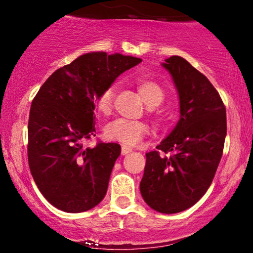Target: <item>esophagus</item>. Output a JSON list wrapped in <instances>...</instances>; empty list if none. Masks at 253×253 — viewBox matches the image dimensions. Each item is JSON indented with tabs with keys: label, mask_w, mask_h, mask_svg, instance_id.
<instances>
[{
	"label": "esophagus",
	"mask_w": 253,
	"mask_h": 253,
	"mask_svg": "<svg viewBox=\"0 0 253 253\" xmlns=\"http://www.w3.org/2000/svg\"><path fill=\"white\" fill-rule=\"evenodd\" d=\"M130 152H132V149H130V147L126 146V145H123V147H121V155L126 156V155H128V153H130Z\"/></svg>",
	"instance_id": "34e87169"
}]
</instances>
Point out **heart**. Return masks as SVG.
Here are the masks:
<instances>
[{
  "label": "heart",
  "instance_id": "obj_1",
  "mask_svg": "<svg viewBox=\"0 0 253 253\" xmlns=\"http://www.w3.org/2000/svg\"><path fill=\"white\" fill-rule=\"evenodd\" d=\"M138 91L144 102L149 107L159 106L164 100V90L155 81L141 80L138 82ZM114 98V88L110 86L103 90L98 95L96 100V107L102 114H109L113 107ZM152 117L158 124H163L165 117L161 112H152ZM149 133V126L143 121L127 120V119H115L110 121L104 128V134L107 139L118 141L128 146H134L143 140L145 135Z\"/></svg>",
  "mask_w": 253,
  "mask_h": 253
}]
</instances>
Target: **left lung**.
Returning <instances> with one entry per match:
<instances>
[{"label": "left lung", "mask_w": 253, "mask_h": 253, "mask_svg": "<svg viewBox=\"0 0 253 253\" xmlns=\"http://www.w3.org/2000/svg\"><path fill=\"white\" fill-rule=\"evenodd\" d=\"M179 97L178 123L146 153L140 182L144 201L159 213H179L205 195L213 181L225 144L226 108L208 78L179 56L162 64ZM166 153L160 156V152ZM170 153V156L166 153Z\"/></svg>", "instance_id": "obj_1"}]
</instances>
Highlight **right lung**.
Wrapping results in <instances>:
<instances>
[{"mask_svg":"<svg viewBox=\"0 0 253 253\" xmlns=\"http://www.w3.org/2000/svg\"><path fill=\"white\" fill-rule=\"evenodd\" d=\"M141 62L120 53L91 52L58 69L34 97L28 120V164L37 187L58 210L81 213L103 200L121 146L83 143L95 136L98 95Z\"/></svg>","mask_w":253,"mask_h":253,"instance_id":"add662e5","label":"right lung"}]
</instances>
